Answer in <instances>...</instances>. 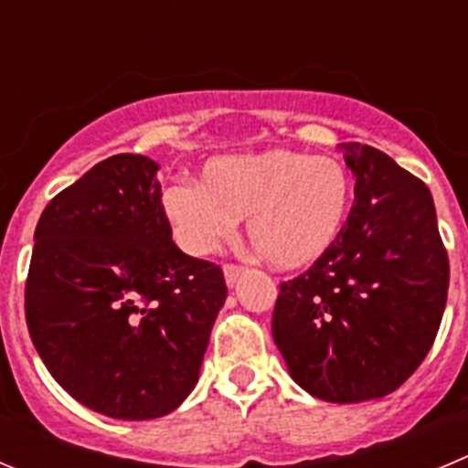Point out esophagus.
<instances>
[{
  "label": "esophagus",
  "mask_w": 468,
  "mask_h": 468,
  "mask_svg": "<svg viewBox=\"0 0 468 468\" xmlns=\"http://www.w3.org/2000/svg\"><path fill=\"white\" fill-rule=\"evenodd\" d=\"M225 282L227 287H234V282L239 280V275L243 273V266H237V264H225Z\"/></svg>",
  "instance_id": "34e87169"
}]
</instances>
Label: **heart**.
I'll use <instances>...</instances> for the list:
<instances>
[{
	"instance_id": "1",
	"label": "heart",
	"mask_w": 468,
	"mask_h": 468,
	"mask_svg": "<svg viewBox=\"0 0 468 468\" xmlns=\"http://www.w3.org/2000/svg\"><path fill=\"white\" fill-rule=\"evenodd\" d=\"M354 199L349 170L335 158L269 149L204 165L199 184L176 181L163 211L181 248L208 255L246 216L252 246L275 269L322 260L346 225Z\"/></svg>"
}]
</instances>
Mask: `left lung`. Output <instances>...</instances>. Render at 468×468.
Listing matches in <instances>:
<instances>
[{
  "mask_svg": "<svg viewBox=\"0 0 468 468\" xmlns=\"http://www.w3.org/2000/svg\"><path fill=\"white\" fill-rule=\"evenodd\" d=\"M342 149L354 207L335 246L280 284L273 340L301 388L354 404L416 372L441 324L451 266L430 188L375 146Z\"/></svg>",
  "mask_w": 468,
  "mask_h": 468,
  "instance_id": "left-lung-1",
  "label": "left lung"
}]
</instances>
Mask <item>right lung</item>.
Masks as SVG:
<instances>
[{"label":"right lung","instance_id":"obj_1","mask_svg":"<svg viewBox=\"0 0 468 468\" xmlns=\"http://www.w3.org/2000/svg\"><path fill=\"white\" fill-rule=\"evenodd\" d=\"M155 172L146 155L117 154L52 197L25 287L48 372L119 420L167 416L188 398L227 298L220 266L172 241Z\"/></svg>","mask_w":468,"mask_h":468}]
</instances>
